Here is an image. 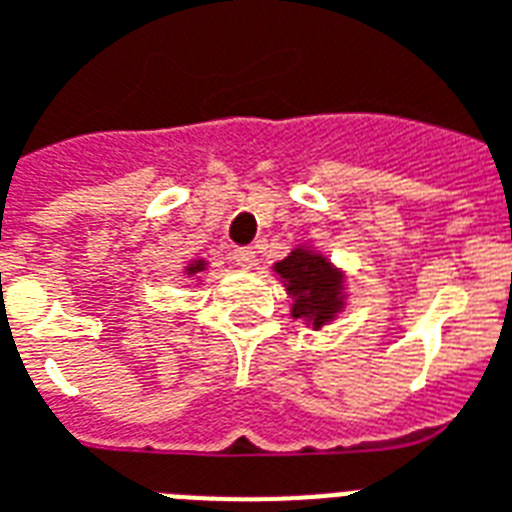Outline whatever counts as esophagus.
<instances>
[{
    "instance_id": "esophagus-1",
    "label": "esophagus",
    "mask_w": 512,
    "mask_h": 512,
    "mask_svg": "<svg viewBox=\"0 0 512 512\" xmlns=\"http://www.w3.org/2000/svg\"><path fill=\"white\" fill-rule=\"evenodd\" d=\"M235 261H237V267L251 269L253 264H256V251H253V248H237Z\"/></svg>"
}]
</instances>
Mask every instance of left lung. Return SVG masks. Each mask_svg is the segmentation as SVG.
Instances as JSON below:
<instances>
[{
    "label": "left lung",
    "mask_w": 512,
    "mask_h": 512,
    "mask_svg": "<svg viewBox=\"0 0 512 512\" xmlns=\"http://www.w3.org/2000/svg\"><path fill=\"white\" fill-rule=\"evenodd\" d=\"M275 272L283 277L285 291L293 299V318L307 320L318 331L342 312L344 275L323 253L299 245L277 261Z\"/></svg>",
    "instance_id": "8db88e82"
}]
</instances>
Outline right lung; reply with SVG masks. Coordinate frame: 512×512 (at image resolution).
I'll return each mask as SVG.
<instances>
[{
    "mask_svg": "<svg viewBox=\"0 0 512 512\" xmlns=\"http://www.w3.org/2000/svg\"><path fill=\"white\" fill-rule=\"evenodd\" d=\"M205 267H208V264H205V261H192V264H189V267H186L184 269V272H186V275H189V277H192V275H200V272H202V269H205Z\"/></svg>",
    "mask_w": 512,
    "mask_h": 512,
    "instance_id": "add662e5",
    "label": "right lung"
}]
</instances>
